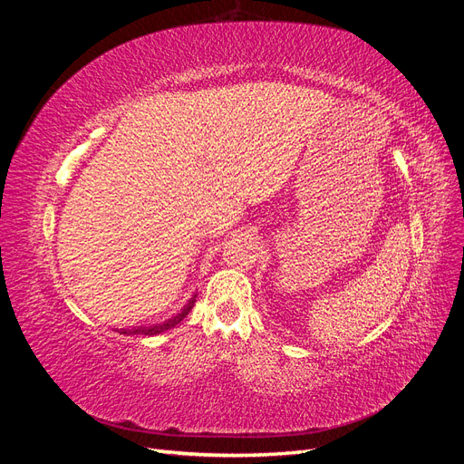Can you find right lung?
<instances>
[{"label":"right lung","instance_id":"right-lung-1","mask_svg":"<svg viewBox=\"0 0 464 464\" xmlns=\"http://www.w3.org/2000/svg\"><path fill=\"white\" fill-rule=\"evenodd\" d=\"M195 298H198V294H195V296L184 305V310H181L178 315H174L172 319H168V321H164V323H157V325H149V327H133V329H121V334H149V336H152V334H159V333H164V331H168V329H172V327H176L178 323L184 319L188 314H189V310L193 307V304H195Z\"/></svg>","mask_w":464,"mask_h":464}]
</instances>
